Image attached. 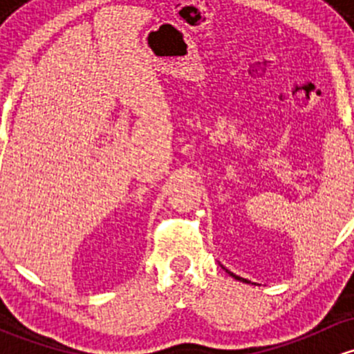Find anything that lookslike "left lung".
Returning <instances> with one entry per match:
<instances>
[{
  "label": "left lung",
  "mask_w": 354,
  "mask_h": 354,
  "mask_svg": "<svg viewBox=\"0 0 354 354\" xmlns=\"http://www.w3.org/2000/svg\"><path fill=\"white\" fill-rule=\"evenodd\" d=\"M227 274H231V276H233L234 279H238V281H245V283H248V281L243 279V277H238V276H234V274H233V272H230V270H227Z\"/></svg>",
  "instance_id": "8db88e82"
}]
</instances>
